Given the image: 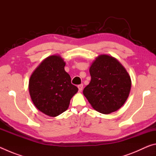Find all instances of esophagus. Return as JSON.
I'll return each instance as SVG.
<instances>
[{
	"mask_svg": "<svg viewBox=\"0 0 156 156\" xmlns=\"http://www.w3.org/2000/svg\"><path fill=\"white\" fill-rule=\"evenodd\" d=\"M78 90L81 91L82 90H83V84H79V85H78Z\"/></svg>",
	"mask_w": 156,
	"mask_h": 156,
	"instance_id": "1",
	"label": "esophagus"
}]
</instances>
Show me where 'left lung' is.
Listing matches in <instances>:
<instances>
[{"label":"left lung","mask_w":156,"mask_h":156,"mask_svg":"<svg viewBox=\"0 0 156 156\" xmlns=\"http://www.w3.org/2000/svg\"><path fill=\"white\" fill-rule=\"evenodd\" d=\"M91 81L83 90L91 107L103 114H109L125 104L130 93V76L122 65L112 56L102 54L92 62Z\"/></svg>","instance_id":"1"}]
</instances>
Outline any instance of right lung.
<instances>
[{"instance_id":"right-lung-1","label":"right lung","mask_w":156,"mask_h":156,"mask_svg":"<svg viewBox=\"0 0 156 156\" xmlns=\"http://www.w3.org/2000/svg\"><path fill=\"white\" fill-rule=\"evenodd\" d=\"M65 64L59 55L48 56L34 71L29 81V92L34 105L50 117L65 112L78 91L65 72Z\"/></svg>"}]
</instances>
